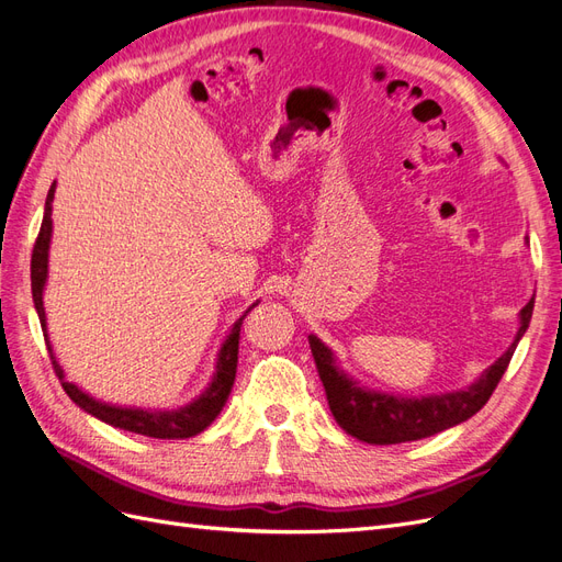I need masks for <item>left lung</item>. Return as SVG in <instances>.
I'll return each mask as SVG.
<instances>
[{
  "mask_svg": "<svg viewBox=\"0 0 562 562\" xmlns=\"http://www.w3.org/2000/svg\"><path fill=\"white\" fill-rule=\"evenodd\" d=\"M532 310L535 297L518 314L520 326L512 347L487 370H483L479 380H473L464 389L429 396H394L363 386L347 370L339 368L330 347L323 345L316 335H310V347L314 353L318 378L323 386H326V396L335 422L349 436L370 446L407 443V440L429 438L467 422L490 401L492 391L499 384L520 337L525 335L527 326H530Z\"/></svg>",
  "mask_w": 562,
  "mask_h": 562,
  "instance_id": "obj_1",
  "label": "left lung"
}]
</instances>
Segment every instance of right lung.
I'll use <instances>...</instances> for the list:
<instances>
[{
	"label": "right lung",
	"mask_w": 562,
	"mask_h": 562,
	"mask_svg": "<svg viewBox=\"0 0 562 562\" xmlns=\"http://www.w3.org/2000/svg\"><path fill=\"white\" fill-rule=\"evenodd\" d=\"M54 194H56V182L50 184L46 203H44V220H42V229L37 236L35 250H32V265H30V279H32V300H35V310L42 323L46 347L50 353V363H54L56 375L65 389V394L70 396L83 413H89L91 417L110 424L114 429H124L131 434H140L149 438H192L201 434L206 427H211V422L223 411L229 391L236 380V363H239V335H241V323L246 314L258 307V302H252L250 307L244 312V316L236 318L234 326L229 328L227 337L223 339V345L217 349V359H215V372L209 382V386L201 391L196 398L190 403H184L180 407H173V411H155V407H131V405H116V403H105L98 401L91 394H87L81 386L75 382L65 380V370L56 361L54 347H50V337L46 328V310H44V288L48 281V248H50V236H54V220H50V211H54Z\"/></svg>",
	"instance_id": "add662e5"
}]
</instances>
